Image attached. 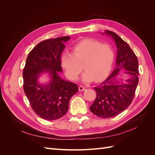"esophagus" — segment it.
<instances>
[{"instance_id": "34e87169", "label": "esophagus", "mask_w": 155, "mask_h": 155, "mask_svg": "<svg viewBox=\"0 0 155 155\" xmlns=\"http://www.w3.org/2000/svg\"><path fill=\"white\" fill-rule=\"evenodd\" d=\"M85 88H85V87L80 85V86L79 87V91H83L85 90Z\"/></svg>"}]
</instances>
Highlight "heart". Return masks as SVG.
Segmentation results:
<instances>
[{
  "instance_id": "b5f03b06",
  "label": "heart",
  "mask_w": 155,
  "mask_h": 155,
  "mask_svg": "<svg viewBox=\"0 0 155 155\" xmlns=\"http://www.w3.org/2000/svg\"><path fill=\"white\" fill-rule=\"evenodd\" d=\"M72 50V54L64 52L61 57V64L69 79L77 80L83 69L79 63L83 62L85 69L82 75L83 82H90L94 79L101 81L109 73L114 58L110 45L85 39L74 45Z\"/></svg>"
}]
</instances>
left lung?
Masks as SVG:
<instances>
[{
    "mask_svg": "<svg viewBox=\"0 0 155 155\" xmlns=\"http://www.w3.org/2000/svg\"><path fill=\"white\" fill-rule=\"evenodd\" d=\"M101 34L110 37L116 44V67L104 82L94 87L96 97L90 110L100 118H109L122 112L132 102L138 83V61L129 45L115 33L106 30ZM122 73L128 76L124 82L119 77Z\"/></svg>",
    "mask_w": 155,
    "mask_h": 155,
    "instance_id": "1",
    "label": "left lung"
}]
</instances>
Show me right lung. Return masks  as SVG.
I'll return each instance as SVG.
<instances>
[{"label":"right lung","mask_w":155,"mask_h":155,"mask_svg":"<svg viewBox=\"0 0 155 155\" xmlns=\"http://www.w3.org/2000/svg\"><path fill=\"white\" fill-rule=\"evenodd\" d=\"M70 37L50 39L37 44L28 55L23 71L24 91L32 109L41 118L52 121L67 113L69 101L78 92V85L59 76L62 72L61 55L64 43ZM47 73L49 81L40 83L38 79Z\"/></svg>","instance_id":"add662e5"}]
</instances>
